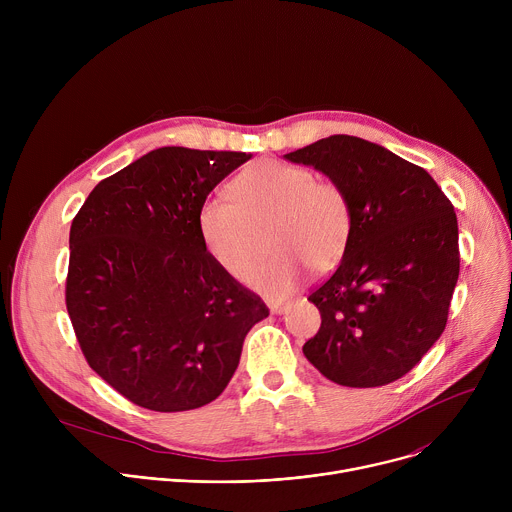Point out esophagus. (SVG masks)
<instances>
[{
    "mask_svg": "<svg viewBox=\"0 0 512 512\" xmlns=\"http://www.w3.org/2000/svg\"><path fill=\"white\" fill-rule=\"evenodd\" d=\"M289 308V302H269V310L273 314H283Z\"/></svg>",
    "mask_w": 512,
    "mask_h": 512,
    "instance_id": "1",
    "label": "esophagus"
}]
</instances>
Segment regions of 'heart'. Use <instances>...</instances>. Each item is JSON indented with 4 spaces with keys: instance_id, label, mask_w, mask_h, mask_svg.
<instances>
[{
    "instance_id": "1",
    "label": "heart",
    "mask_w": 512,
    "mask_h": 512,
    "mask_svg": "<svg viewBox=\"0 0 512 512\" xmlns=\"http://www.w3.org/2000/svg\"><path fill=\"white\" fill-rule=\"evenodd\" d=\"M231 196H208L200 204V237L212 259L239 277L258 252L260 233L271 226L276 253L243 275L269 298L287 296L304 265L330 271L350 245L354 212L346 188L306 166L259 160L233 180Z\"/></svg>"
}]
</instances>
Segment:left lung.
<instances>
[{"instance_id": "1", "label": "left lung", "mask_w": 512, "mask_h": 512, "mask_svg": "<svg viewBox=\"0 0 512 512\" xmlns=\"http://www.w3.org/2000/svg\"><path fill=\"white\" fill-rule=\"evenodd\" d=\"M285 158L340 182L354 212L338 269L308 296L322 324L304 354L336 385H389L446 328L460 275L454 206L423 168L354 135Z\"/></svg>"}]
</instances>
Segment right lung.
<instances>
[{
	"instance_id": "right-lung-1",
	"label": "right lung",
	"mask_w": 512,
	"mask_h": 512,
	"mask_svg": "<svg viewBox=\"0 0 512 512\" xmlns=\"http://www.w3.org/2000/svg\"><path fill=\"white\" fill-rule=\"evenodd\" d=\"M245 152L160 148L101 180L70 227L66 310L89 367L131 403L225 391L269 308L206 251L198 210Z\"/></svg>"
}]
</instances>
